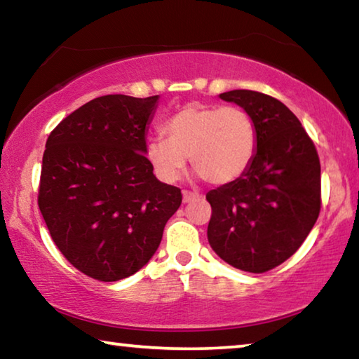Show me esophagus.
<instances>
[{
	"mask_svg": "<svg viewBox=\"0 0 359 359\" xmlns=\"http://www.w3.org/2000/svg\"><path fill=\"white\" fill-rule=\"evenodd\" d=\"M182 196H184V203H190L193 199L199 198V193H191V191H184L182 193Z\"/></svg>",
	"mask_w": 359,
	"mask_h": 359,
	"instance_id": "esophagus-1",
	"label": "esophagus"
}]
</instances>
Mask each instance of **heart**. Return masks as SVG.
<instances>
[{"label":"heart","mask_w":359,"mask_h":359,"mask_svg":"<svg viewBox=\"0 0 359 359\" xmlns=\"http://www.w3.org/2000/svg\"><path fill=\"white\" fill-rule=\"evenodd\" d=\"M165 137L145 144V158L163 182H175L190 158L212 185H229L253 163L258 133L252 115L234 106L187 104L163 126Z\"/></svg>","instance_id":"1"}]
</instances>
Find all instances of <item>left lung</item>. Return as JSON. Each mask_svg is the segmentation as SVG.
Listing matches in <instances>:
<instances>
[{
    "instance_id": "8db88e82",
    "label": "left lung",
    "mask_w": 359,
    "mask_h": 359,
    "mask_svg": "<svg viewBox=\"0 0 359 359\" xmlns=\"http://www.w3.org/2000/svg\"><path fill=\"white\" fill-rule=\"evenodd\" d=\"M220 100L252 115L258 147L248 171L205 194L212 217L208 239L218 257L261 274L288 259L320 214V160L290 109L269 95L233 90Z\"/></svg>"
}]
</instances>
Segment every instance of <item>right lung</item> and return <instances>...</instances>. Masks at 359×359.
I'll return each mask as SVG.
<instances>
[{
  "label": "right lung",
  "instance_id": "1",
  "mask_svg": "<svg viewBox=\"0 0 359 359\" xmlns=\"http://www.w3.org/2000/svg\"><path fill=\"white\" fill-rule=\"evenodd\" d=\"M160 96L107 95L69 114L42 156L39 210L55 245L85 276L130 277L154 257L182 203L145 158Z\"/></svg>",
  "mask_w": 359,
  "mask_h": 359
}]
</instances>
